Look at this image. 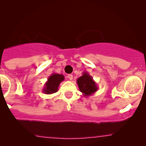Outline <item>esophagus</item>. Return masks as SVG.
<instances>
[{
	"mask_svg": "<svg viewBox=\"0 0 146 146\" xmlns=\"http://www.w3.org/2000/svg\"><path fill=\"white\" fill-rule=\"evenodd\" d=\"M68 78L70 80H73V75H71V74H69V75H68Z\"/></svg>",
	"mask_w": 146,
	"mask_h": 146,
	"instance_id": "34e87169",
	"label": "esophagus"
}]
</instances>
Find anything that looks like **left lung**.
Masks as SVG:
<instances>
[{
    "instance_id": "1",
    "label": "left lung",
    "mask_w": 146,
    "mask_h": 146,
    "mask_svg": "<svg viewBox=\"0 0 146 146\" xmlns=\"http://www.w3.org/2000/svg\"><path fill=\"white\" fill-rule=\"evenodd\" d=\"M79 89L84 97L90 96L98 90V86L88 72H83L82 75L77 80Z\"/></svg>"
}]
</instances>
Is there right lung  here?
<instances>
[{
	"instance_id": "1",
	"label": "right lung",
	"mask_w": 146,
	"mask_h": 146,
	"mask_svg": "<svg viewBox=\"0 0 146 146\" xmlns=\"http://www.w3.org/2000/svg\"><path fill=\"white\" fill-rule=\"evenodd\" d=\"M64 80V76L62 74L52 73L44 84V86L42 88L43 93L47 95L56 93L58 90L60 84Z\"/></svg>"
}]
</instances>
